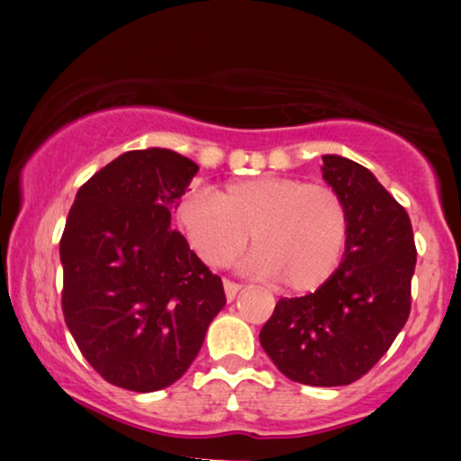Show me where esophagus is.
Wrapping results in <instances>:
<instances>
[{
    "label": "esophagus",
    "mask_w": 461,
    "mask_h": 461,
    "mask_svg": "<svg viewBox=\"0 0 461 461\" xmlns=\"http://www.w3.org/2000/svg\"><path fill=\"white\" fill-rule=\"evenodd\" d=\"M239 289H241V285H239V283H235V281H229V279H224V292H226V300L229 302H232L237 298V294H239Z\"/></svg>",
    "instance_id": "obj_1"
}]
</instances>
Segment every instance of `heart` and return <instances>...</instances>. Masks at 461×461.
Here are the masks:
<instances>
[{"label":"heart","instance_id":"obj_1","mask_svg":"<svg viewBox=\"0 0 461 461\" xmlns=\"http://www.w3.org/2000/svg\"><path fill=\"white\" fill-rule=\"evenodd\" d=\"M178 224L201 260L226 267L251 245V268L292 292H312L344 254L348 212L336 188L292 176L237 180L218 193H191Z\"/></svg>","mask_w":461,"mask_h":461}]
</instances>
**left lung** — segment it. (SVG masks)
I'll return each mask as SVG.
<instances>
[{
	"instance_id": "1",
	"label": "left lung",
	"mask_w": 461,
	"mask_h": 461,
	"mask_svg": "<svg viewBox=\"0 0 461 461\" xmlns=\"http://www.w3.org/2000/svg\"><path fill=\"white\" fill-rule=\"evenodd\" d=\"M321 169L348 212L342 262L314 294L276 302L260 344L289 380L346 386L367 374L405 327L418 251L407 212L367 167L323 155Z\"/></svg>"
}]
</instances>
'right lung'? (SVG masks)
Wrapping results in <instances>:
<instances>
[{"label": "right lung", "instance_id": "1", "mask_svg": "<svg viewBox=\"0 0 461 461\" xmlns=\"http://www.w3.org/2000/svg\"><path fill=\"white\" fill-rule=\"evenodd\" d=\"M199 166L169 149L128 150L75 194L60 239L62 312L109 384L155 393L180 380L222 311V279L174 230Z\"/></svg>", "mask_w": 461, "mask_h": 461}]
</instances>
